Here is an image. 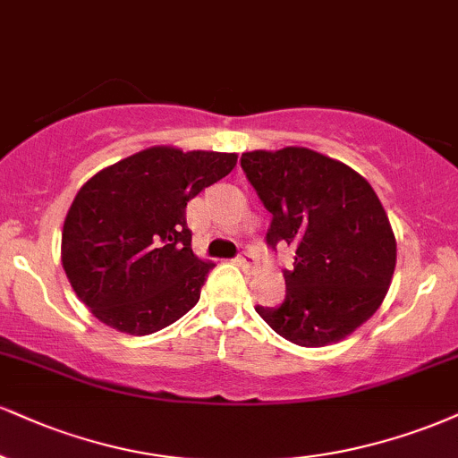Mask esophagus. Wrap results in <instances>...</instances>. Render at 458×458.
I'll use <instances>...</instances> for the list:
<instances>
[{
  "label": "esophagus",
  "instance_id": "obj_1",
  "mask_svg": "<svg viewBox=\"0 0 458 458\" xmlns=\"http://www.w3.org/2000/svg\"><path fill=\"white\" fill-rule=\"evenodd\" d=\"M236 264H239V267L243 268L245 273H253L258 268V258L253 256V253L245 251V253H241L239 258H236Z\"/></svg>",
  "mask_w": 458,
  "mask_h": 458
}]
</instances>
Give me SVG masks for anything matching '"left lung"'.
<instances>
[{
    "label": "left lung",
    "mask_w": 458,
    "mask_h": 458,
    "mask_svg": "<svg viewBox=\"0 0 458 458\" xmlns=\"http://www.w3.org/2000/svg\"><path fill=\"white\" fill-rule=\"evenodd\" d=\"M273 215L268 247L296 250L279 307H256L275 333L302 348L337 344L365 324L393 282L396 241L367 179L305 147L241 156Z\"/></svg>",
    "instance_id": "8db88e82"
}]
</instances>
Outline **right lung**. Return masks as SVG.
I'll return each instance as SVG.
<instances>
[{"label": "right lung", "mask_w": 458, "mask_h": 458, "mask_svg": "<svg viewBox=\"0 0 458 458\" xmlns=\"http://www.w3.org/2000/svg\"><path fill=\"white\" fill-rule=\"evenodd\" d=\"M236 166V153L148 147L81 187L62 233L76 296L119 333H157L200 299L213 264L191 251L185 208Z\"/></svg>", "instance_id": "obj_1"}]
</instances>
